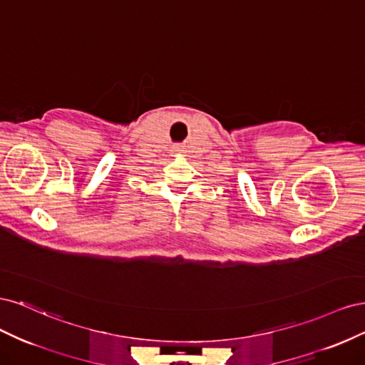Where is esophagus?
<instances>
[{"label": "esophagus", "mask_w": 365, "mask_h": 365, "mask_svg": "<svg viewBox=\"0 0 365 365\" xmlns=\"http://www.w3.org/2000/svg\"><path fill=\"white\" fill-rule=\"evenodd\" d=\"M173 152H180V148H175V149H173Z\"/></svg>", "instance_id": "esophagus-1"}]
</instances>
